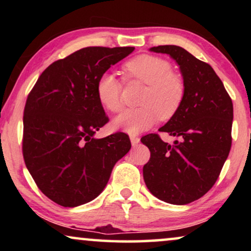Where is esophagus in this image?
<instances>
[{"label":"esophagus","instance_id":"obj_1","mask_svg":"<svg viewBox=\"0 0 251 251\" xmlns=\"http://www.w3.org/2000/svg\"><path fill=\"white\" fill-rule=\"evenodd\" d=\"M130 140H131V145L132 146H136L137 144L140 142V138L137 136H130Z\"/></svg>","mask_w":251,"mask_h":251}]
</instances>
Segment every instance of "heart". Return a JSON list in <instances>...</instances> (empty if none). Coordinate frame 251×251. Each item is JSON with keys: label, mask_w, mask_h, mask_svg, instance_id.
Segmentation results:
<instances>
[{"label": "heart", "mask_w": 251, "mask_h": 251, "mask_svg": "<svg viewBox=\"0 0 251 251\" xmlns=\"http://www.w3.org/2000/svg\"><path fill=\"white\" fill-rule=\"evenodd\" d=\"M128 78L147 84L140 99L143 106L128 108L113 120V126L137 135L152 128L160 119L168 120L176 114L183 102L185 84L173 73V65L163 58L142 54L125 65ZM99 101L108 111L118 112L122 108V83L115 74L105 72L97 82Z\"/></svg>", "instance_id": "heart-1"}]
</instances>
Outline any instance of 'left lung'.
<instances>
[{
    "mask_svg": "<svg viewBox=\"0 0 251 251\" xmlns=\"http://www.w3.org/2000/svg\"><path fill=\"white\" fill-rule=\"evenodd\" d=\"M150 51L167 53L183 75L185 95L179 109L159 129L178 137L173 145L156 133L144 136L150 161L143 168L147 188L171 204L191 203L217 180L232 145L233 104L212 67L183 48L159 46Z\"/></svg>",
    "mask_w": 251,
    "mask_h": 251,
    "instance_id": "1",
    "label": "left lung"
}]
</instances>
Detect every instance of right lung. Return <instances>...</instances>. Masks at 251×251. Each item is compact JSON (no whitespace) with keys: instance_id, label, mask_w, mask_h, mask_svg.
<instances>
[{"instance_id":"obj_1","label":"right lung","mask_w":251,"mask_h":251,"mask_svg":"<svg viewBox=\"0 0 251 251\" xmlns=\"http://www.w3.org/2000/svg\"><path fill=\"white\" fill-rule=\"evenodd\" d=\"M133 47H88L57 60L42 74L24 109L23 155L41 192L74 208L98 197L115 163L131 149L129 136L95 138L108 122L97 82Z\"/></svg>"}]
</instances>
